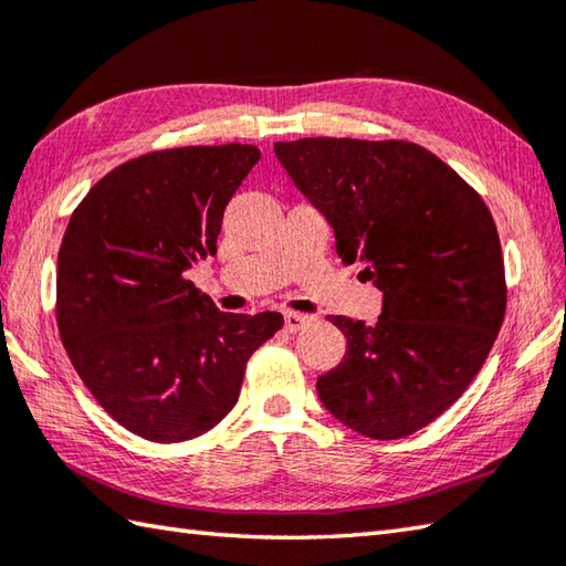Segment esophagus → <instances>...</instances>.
Masks as SVG:
<instances>
[{"label":"esophagus","instance_id":"1","mask_svg":"<svg viewBox=\"0 0 566 566\" xmlns=\"http://www.w3.org/2000/svg\"><path fill=\"white\" fill-rule=\"evenodd\" d=\"M308 324H312V316L306 314H296V312H286L284 314V326L290 334H296V331H304Z\"/></svg>","mask_w":566,"mask_h":566}]
</instances>
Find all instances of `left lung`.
Segmentation results:
<instances>
[{"mask_svg": "<svg viewBox=\"0 0 566 566\" xmlns=\"http://www.w3.org/2000/svg\"><path fill=\"white\" fill-rule=\"evenodd\" d=\"M294 186L382 292L375 326L331 316L346 356L321 375V402L370 439H402L449 409L489 358L505 316L503 252L491 210L412 142H276Z\"/></svg>", "mask_w": 566, "mask_h": 566, "instance_id": "1", "label": "left lung"}]
</instances>
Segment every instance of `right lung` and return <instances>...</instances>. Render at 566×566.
<instances>
[{
	"label": "right lung",
	"instance_id": "obj_1",
	"mask_svg": "<svg viewBox=\"0 0 566 566\" xmlns=\"http://www.w3.org/2000/svg\"><path fill=\"white\" fill-rule=\"evenodd\" d=\"M252 144L149 151L103 176L73 210L59 250L55 318L69 358L132 434L176 444L238 402L250 356L276 312H218L184 272L216 254Z\"/></svg>",
	"mask_w": 566,
	"mask_h": 566
}]
</instances>
